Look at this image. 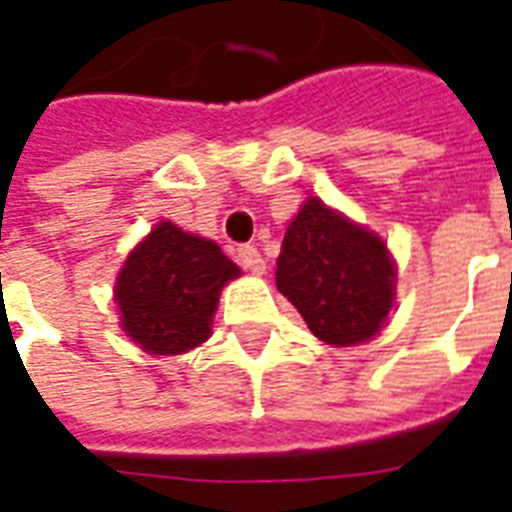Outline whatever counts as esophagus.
<instances>
[{
  "mask_svg": "<svg viewBox=\"0 0 512 512\" xmlns=\"http://www.w3.org/2000/svg\"><path fill=\"white\" fill-rule=\"evenodd\" d=\"M235 260H238V266L244 268V271H249V274H263V271H266V260H263V255L257 252L255 246H238V249H235Z\"/></svg>",
  "mask_w": 512,
  "mask_h": 512,
  "instance_id": "obj_1",
  "label": "esophagus"
}]
</instances>
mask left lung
<instances>
[{"label": "left lung", "mask_w": 512, "mask_h": 512, "mask_svg": "<svg viewBox=\"0 0 512 512\" xmlns=\"http://www.w3.org/2000/svg\"><path fill=\"white\" fill-rule=\"evenodd\" d=\"M277 288L318 340L356 345L370 340L392 310L395 266L376 233L307 200L282 241Z\"/></svg>", "instance_id": "left-lung-1"}]
</instances>
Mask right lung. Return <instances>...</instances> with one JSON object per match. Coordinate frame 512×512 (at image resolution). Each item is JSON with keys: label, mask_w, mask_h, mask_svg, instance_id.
Segmentation results:
<instances>
[{"label": "right lung", "mask_w": 512, "mask_h": 512, "mask_svg": "<svg viewBox=\"0 0 512 512\" xmlns=\"http://www.w3.org/2000/svg\"><path fill=\"white\" fill-rule=\"evenodd\" d=\"M241 274L213 241L172 222L153 227L117 277L123 329L150 354L175 356L208 340L219 290Z\"/></svg>", "instance_id": "right-lung-1"}]
</instances>
